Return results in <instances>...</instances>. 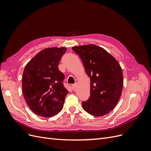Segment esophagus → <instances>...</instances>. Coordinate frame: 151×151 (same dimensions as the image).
Instances as JSON below:
<instances>
[{"label": "esophagus", "mask_w": 151, "mask_h": 151, "mask_svg": "<svg viewBox=\"0 0 151 151\" xmlns=\"http://www.w3.org/2000/svg\"><path fill=\"white\" fill-rule=\"evenodd\" d=\"M77 88V84H74L72 85V89H76Z\"/></svg>", "instance_id": "1"}]
</instances>
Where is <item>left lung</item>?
I'll list each match as a JSON object with an SVG mask.
<instances>
[{"instance_id": "obj_1", "label": "left lung", "mask_w": 151, "mask_h": 151, "mask_svg": "<svg viewBox=\"0 0 151 151\" xmlns=\"http://www.w3.org/2000/svg\"><path fill=\"white\" fill-rule=\"evenodd\" d=\"M83 61L91 79L90 97L83 101L84 110L90 115H106L118 103L123 88V72L116 59L96 45L72 47Z\"/></svg>"}]
</instances>
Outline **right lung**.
I'll return each mask as SVG.
<instances>
[{
  "label": "right lung",
  "instance_id": "obj_1",
  "mask_svg": "<svg viewBox=\"0 0 151 151\" xmlns=\"http://www.w3.org/2000/svg\"><path fill=\"white\" fill-rule=\"evenodd\" d=\"M67 48H48L40 52L27 63L22 75V93L28 106L42 117H52L63 108L68 91L65 76L58 63Z\"/></svg>",
  "mask_w": 151,
  "mask_h": 151
}]
</instances>
